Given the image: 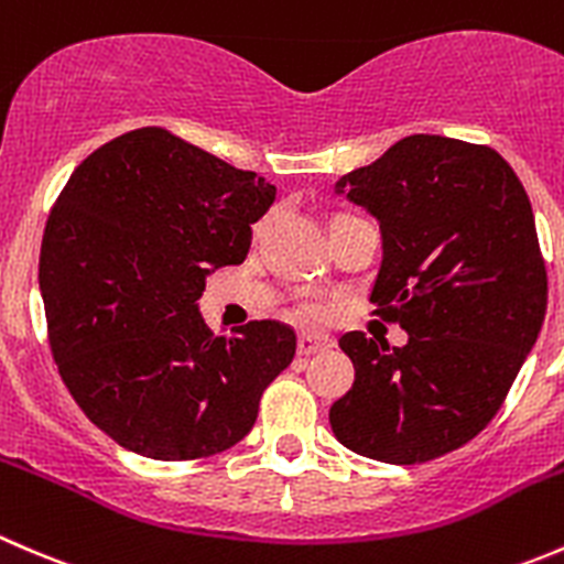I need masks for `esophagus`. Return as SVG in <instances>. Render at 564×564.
Instances as JSON below:
<instances>
[{"label": "esophagus", "mask_w": 564, "mask_h": 564, "mask_svg": "<svg viewBox=\"0 0 564 564\" xmlns=\"http://www.w3.org/2000/svg\"><path fill=\"white\" fill-rule=\"evenodd\" d=\"M332 348V339L321 334H301L299 337V356H315L317 350Z\"/></svg>", "instance_id": "1"}]
</instances>
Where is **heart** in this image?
I'll return each mask as SVG.
<instances>
[{
	"label": "heart",
	"mask_w": 564,
	"mask_h": 564,
	"mask_svg": "<svg viewBox=\"0 0 564 564\" xmlns=\"http://www.w3.org/2000/svg\"><path fill=\"white\" fill-rule=\"evenodd\" d=\"M306 315H312V317H317V315H321V310H317V306L315 304H310V306H306Z\"/></svg>",
	"instance_id": "1"
}]
</instances>
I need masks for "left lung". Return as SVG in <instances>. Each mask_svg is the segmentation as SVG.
I'll list each match as a JSON object with an SVG mask.
<instances>
[{"label":"left lung","mask_w":564,"mask_h":564,"mask_svg":"<svg viewBox=\"0 0 564 564\" xmlns=\"http://www.w3.org/2000/svg\"><path fill=\"white\" fill-rule=\"evenodd\" d=\"M381 227L376 315L409 332L389 348L339 337L354 387L328 422L343 447L425 464L471 442L505 403L549 304L532 205L488 144L414 133L337 181Z\"/></svg>","instance_id":"8db88e82"}]
</instances>
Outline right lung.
I'll list each match as a JSON object with an SVG mask.
<instances>
[{"label":"right lung","instance_id":"right-lung-1","mask_svg":"<svg viewBox=\"0 0 564 564\" xmlns=\"http://www.w3.org/2000/svg\"><path fill=\"white\" fill-rule=\"evenodd\" d=\"M276 186L166 128L87 155L41 243L52 356L87 420L131 453L197 460L252 431L295 332L249 321L216 337L197 301L210 269L243 263Z\"/></svg>","mask_w":564,"mask_h":564}]
</instances>
